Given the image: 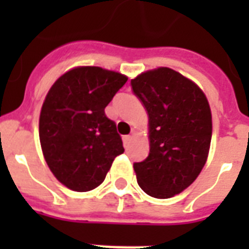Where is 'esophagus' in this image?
Wrapping results in <instances>:
<instances>
[{
    "instance_id": "34e87169",
    "label": "esophagus",
    "mask_w": 249,
    "mask_h": 249,
    "mask_svg": "<svg viewBox=\"0 0 249 249\" xmlns=\"http://www.w3.org/2000/svg\"><path fill=\"white\" fill-rule=\"evenodd\" d=\"M123 142H124L125 147H128L130 142H132V136H124L123 137Z\"/></svg>"
}]
</instances>
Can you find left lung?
<instances>
[{
  "label": "left lung",
  "mask_w": 249,
  "mask_h": 249,
  "mask_svg": "<svg viewBox=\"0 0 249 249\" xmlns=\"http://www.w3.org/2000/svg\"><path fill=\"white\" fill-rule=\"evenodd\" d=\"M148 115L150 154L134 163L144 193L168 199L193 183L208 158L212 113L205 94L174 70L160 67L130 81Z\"/></svg>",
  "instance_id": "obj_1"
}]
</instances>
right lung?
Instances as JSON below:
<instances>
[{"mask_svg": "<svg viewBox=\"0 0 249 249\" xmlns=\"http://www.w3.org/2000/svg\"><path fill=\"white\" fill-rule=\"evenodd\" d=\"M126 81L119 72L88 66L70 70L49 90L40 113L41 148L53 174L68 189L98 187L124 152L105 108Z\"/></svg>", "mask_w": 249, "mask_h": 249, "instance_id": "right-lung-1", "label": "right lung"}]
</instances>
